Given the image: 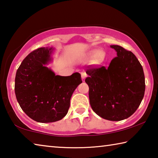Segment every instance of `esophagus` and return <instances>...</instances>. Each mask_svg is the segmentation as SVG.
I'll return each instance as SVG.
<instances>
[{"label":"esophagus","mask_w":158,"mask_h":158,"mask_svg":"<svg viewBox=\"0 0 158 158\" xmlns=\"http://www.w3.org/2000/svg\"><path fill=\"white\" fill-rule=\"evenodd\" d=\"M81 78L83 79H84L85 77H87V74H86V73H85V72H82V73H81Z\"/></svg>","instance_id":"obj_1"}]
</instances>
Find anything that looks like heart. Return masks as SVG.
<instances>
[{
  "label": "heart",
  "mask_w": 158,
  "mask_h": 158,
  "mask_svg": "<svg viewBox=\"0 0 158 158\" xmlns=\"http://www.w3.org/2000/svg\"><path fill=\"white\" fill-rule=\"evenodd\" d=\"M89 56H93V60L95 63H100L102 62L104 58H105V53L102 51L100 50H93L89 53Z\"/></svg>",
  "instance_id": "obj_1"
}]
</instances>
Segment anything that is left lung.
I'll return each mask as SVG.
<instances>
[{
	"mask_svg": "<svg viewBox=\"0 0 158 158\" xmlns=\"http://www.w3.org/2000/svg\"><path fill=\"white\" fill-rule=\"evenodd\" d=\"M117 52L107 68L89 67L85 81L89 87L90 105L104 119L119 121L135 113L143 100L145 77L143 68L130 51L111 45Z\"/></svg>",
	"mask_w": 158,
	"mask_h": 158,
	"instance_id": "obj_1",
	"label": "left lung"
}]
</instances>
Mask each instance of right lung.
<instances>
[{"label":"right lung","instance_id":"obj_1","mask_svg":"<svg viewBox=\"0 0 158 158\" xmlns=\"http://www.w3.org/2000/svg\"><path fill=\"white\" fill-rule=\"evenodd\" d=\"M53 47L38 48L26 56L16 73L15 91L22 110L34 121L52 123L68 114L74 90L82 82L81 74L56 75L46 67Z\"/></svg>","mask_w":158,"mask_h":158}]
</instances>
